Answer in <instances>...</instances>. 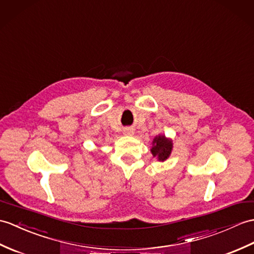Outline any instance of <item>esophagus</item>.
<instances>
[{"label":"esophagus","instance_id":"obj_1","mask_svg":"<svg viewBox=\"0 0 254 254\" xmlns=\"http://www.w3.org/2000/svg\"><path fill=\"white\" fill-rule=\"evenodd\" d=\"M133 133H134V131H133V128H131V127H126L125 129H123V134L127 135V136L133 135Z\"/></svg>","mask_w":254,"mask_h":254}]
</instances>
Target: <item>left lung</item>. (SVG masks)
I'll list each match as a JSON object with an SVG mask.
<instances>
[{
  "label": "left lung",
  "mask_w": 254,
  "mask_h": 254,
  "mask_svg": "<svg viewBox=\"0 0 254 254\" xmlns=\"http://www.w3.org/2000/svg\"><path fill=\"white\" fill-rule=\"evenodd\" d=\"M173 150V141L164 134H159L152 140L150 152L158 161H166Z\"/></svg>",
  "instance_id": "left-lung-1"
}]
</instances>
